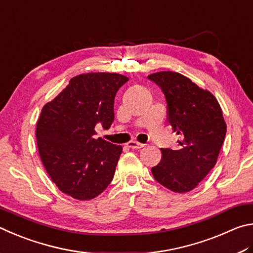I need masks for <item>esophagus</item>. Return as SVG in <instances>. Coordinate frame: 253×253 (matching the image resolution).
Segmentation results:
<instances>
[{"instance_id": "esophagus-1", "label": "esophagus", "mask_w": 253, "mask_h": 253, "mask_svg": "<svg viewBox=\"0 0 253 253\" xmlns=\"http://www.w3.org/2000/svg\"><path fill=\"white\" fill-rule=\"evenodd\" d=\"M126 145H127V147H129V148H131V149H136V150L144 147V144L139 143V142H135V141H131V142H129Z\"/></svg>"}]
</instances>
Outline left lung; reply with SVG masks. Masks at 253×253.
Masks as SVG:
<instances>
[{"label": "left lung", "mask_w": 253, "mask_h": 253, "mask_svg": "<svg viewBox=\"0 0 253 253\" xmlns=\"http://www.w3.org/2000/svg\"><path fill=\"white\" fill-rule=\"evenodd\" d=\"M148 79L165 94L168 120L180 135L178 149H162V160L152 168V174L171 191L189 192L215 166L227 133L222 110L209 91L182 74L168 71Z\"/></svg>", "instance_id": "left-lung-1"}]
</instances>
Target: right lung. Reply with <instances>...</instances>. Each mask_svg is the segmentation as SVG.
<instances>
[{
	"label": "right lung",
	"instance_id": "obj_1",
	"mask_svg": "<svg viewBox=\"0 0 253 253\" xmlns=\"http://www.w3.org/2000/svg\"><path fill=\"white\" fill-rule=\"evenodd\" d=\"M127 81L117 73L80 74L43 106L37 126L39 153L60 191L91 200L111 183L122 147L94 139V127L110 129L115 95Z\"/></svg>",
	"mask_w": 253,
	"mask_h": 253
}]
</instances>
